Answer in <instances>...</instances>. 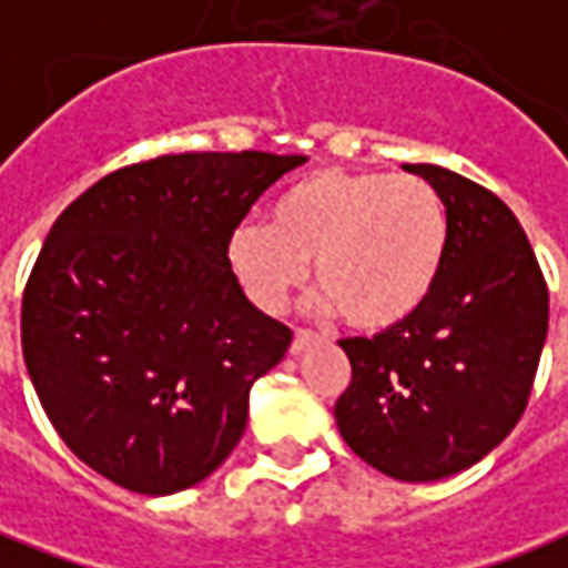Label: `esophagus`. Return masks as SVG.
<instances>
[{"instance_id": "1", "label": "esophagus", "mask_w": 568, "mask_h": 568, "mask_svg": "<svg viewBox=\"0 0 568 568\" xmlns=\"http://www.w3.org/2000/svg\"><path fill=\"white\" fill-rule=\"evenodd\" d=\"M313 341H316V334L307 332V328H297L295 341H292V353H295V356H297V353H304V349H307Z\"/></svg>"}]
</instances>
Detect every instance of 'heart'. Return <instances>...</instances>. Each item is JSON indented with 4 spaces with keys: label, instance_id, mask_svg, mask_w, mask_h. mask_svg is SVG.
I'll list each match as a JSON object with an SVG mask.
<instances>
[{
    "label": "heart",
    "instance_id": "1",
    "mask_svg": "<svg viewBox=\"0 0 568 568\" xmlns=\"http://www.w3.org/2000/svg\"><path fill=\"white\" fill-rule=\"evenodd\" d=\"M447 240V206L426 179L325 166L285 187L273 222L236 224L227 261L267 313L285 307L313 264L322 304L377 334L426 304Z\"/></svg>",
    "mask_w": 568,
    "mask_h": 568
}]
</instances>
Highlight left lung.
Returning <instances> with one entry per match:
<instances>
[{"label": "left lung", "mask_w": 568, "mask_h": 568, "mask_svg": "<svg viewBox=\"0 0 568 568\" xmlns=\"http://www.w3.org/2000/svg\"><path fill=\"white\" fill-rule=\"evenodd\" d=\"M405 170L447 206V258L410 320L341 341L353 381L334 419L358 459L426 484L480 463L517 426L548 337V285L493 191L435 163Z\"/></svg>", "instance_id": "left-lung-1"}]
</instances>
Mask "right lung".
Returning a JSON list of instances; mask_svg holds the SVG:
<instances>
[{"label": "right lung", "instance_id": "add662e5", "mask_svg": "<svg viewBox=\"0 0 568 568\" xmlns=\"http://www.w3.org/2000/svg\"><path fill=\"white\" fill-rule=\"evenodd\" d=\"M307 158L191 151L115 170L57 219L20 344L57 435L142 496L210 477L243 438L248 389L292 344L227 261L248 206Z\"/></svg>", "mask_w": 568, "mask_h": 568}]
</instances>
